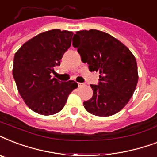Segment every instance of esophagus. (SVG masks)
Wrapping results in <instances>:
<instances>
[{"label":"esophagus","instance_id":"esophagus-1","mask_svg":"<svg viewBox=\"0 0 157 157\" xmlns=\"http://www.w3.org/2000/svg\"><path fill=\"white\" fill-rule=\"evenodd\" d=\"M85 86V84L84 83H78V87H82V86Z\"/></svg>","mask_w":157,"mask_h":157}]
</instances>
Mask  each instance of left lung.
Here are the masks:
<instances>
[{"mask_svg": "<svg viewBox=\"0 0 157 157\" xmlns=\"http://www.w3.org/2000/svg\"><path fill=\"white\" fill-rule=\"evenodd\" d=\"M73 47L89 64L90 71H99L98 85H90L93 96L84 102L87 112L109 117L120 112L136 88L139 75L136 59L130 50L108 33L90 29L76 32Z\"/></svg>", "mask_w": 157, "mask_h": 157, "instance_id": "left-lung-1", "label": "left lung"}]
</instances>
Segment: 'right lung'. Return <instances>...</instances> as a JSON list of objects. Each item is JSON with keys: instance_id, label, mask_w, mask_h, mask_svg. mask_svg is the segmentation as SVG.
Returning <instances> with one entry per match:
<instances>
[{"instance_id": "add662e5", "label": "right lung", "mask_w": 157, "mask_h": 157, "mask_svg": "<svg viewBox=\"0 0 157 157\" xmlns=\"http://www.w3.org/2000/svg\"><path fill=\"white\" fill-rule=\"evenodd\" d=\"M73 33L59 29L40 33L24 43L13 58V76L28 107L40 115L60 112L77 83L53 78L54 67L60 65L71 46Z\"/></svg>"}]
</instances>
